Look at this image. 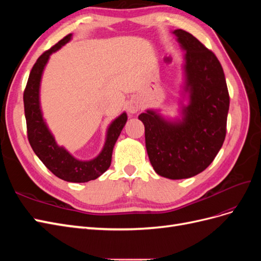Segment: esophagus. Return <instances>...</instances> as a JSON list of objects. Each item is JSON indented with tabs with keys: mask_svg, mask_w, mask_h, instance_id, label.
<instances>
[{
	"mask_svg": "<svg viewBox=\"0 0 261 261\" xmlns=\"http://www.w3.org/2000/svg\"><path fill=\"white\" fill-rule=\"evenodd\" d=\"M139 109H140V103L137 100H130L129 101L128 107H127V110H128L129 113L135 114L139 111Z\"/></svg>",
	"mask_w": 261,
	"mask_h": 261,
	"instance_id": "1",
	"label": "esophagus"
}]
</instances>
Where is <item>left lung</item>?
I'll use <instances>...</instances> for the list:
<instances>
[{"mask_svg": "<svg viewBox=\"0 0 261 261\" xmlns=\"http://www.w3.org/2000/svg\"><path fill=\"white\" fill-rule=\"evenodd\" d=\"M185 53L189 103L181 120L170 121L153 110L138 118L145 125L146 148L153 170L170 179L188 178L206 170L223 145L230 97L219 60L183 29L173 31Z\"/></svg>", "mask_w": 261, "mask_h": 261, "instance_id": "left-lung-1", "label": "left lung"}]
</instances>
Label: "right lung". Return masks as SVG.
<instances>
[{
	"label": "right lung",
	"mask_w": 261,
	"mask_h": 261,
	"mask_svg": "<svg viewBox=\"0 0 261 261\" xmlns=\"http://www.w3.org/2000/svg\"><path fill=\"white\" fill-rule=\"evenodd\" d=\"M72 34L67 35L41 54L31 69L28 82L23 91V107L27 123V136L29 144L37 156L55 176L72 183H86L98 178L110 168L112 151L116 140L127 121V115L122 113L110 124L107 132V139L102 151L90 161L77 160L65 148L60 147L46 126L40 108V82L43 69L50 55L66 44Z\"/></svg>",
	"instance_id": "add662e5"
}]
</instances>
